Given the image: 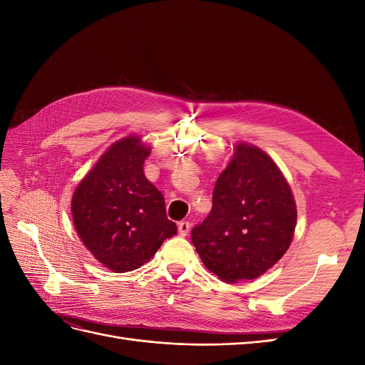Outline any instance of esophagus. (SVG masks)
<instances>
[{
    "instance_id": "obj_1",
    "label": "esophagus",
    "mask_w": 365,
    "mask_h": 365,
    "mask_svg": "<svg viewBox=\"0 0 365 365\" xmlns=\"http://www.w3.org/2000/svg\"><path fill=\"white\" fill-rule=\"evenodd\" d=\"M178 231L181 236H187V233L190 231V222L189 220H181V222L178 224Z\"/></svg>"
}]
</instances>
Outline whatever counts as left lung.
<instances>
[{"label": "left lung", "instance_id": "8db88e82", "mask_svg": "<svg viewBox=\"0 0 365 365\" xmlns=\"http://www.w3.org/2000/svg\"><path fill=\"white\" fill-rule=\"evenodd\" d=\"M297 207L283 173L259 148L237 143L219 175L213 207L192 242L208 271L227 283L257 279L289 248Z\"/></svg>", "mask_w": 365, "mask_h": 365}]
</instances>
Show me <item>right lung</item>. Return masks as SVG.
<instances>
[{
	"label": "right lung",
	"mask_w": 365,
	"mask_h": 365,
	"mask_svg": "<svg viewBox=\"0 0 365 365\" xmlns=\"http://www.w3.org/2000/svg\"><path fill=\"white\" fill-rule=\"evenodd\" d=\"M150 148L140 137L115 141L76 187L71 213L83 245L114 272L140 268L176 235L161 192L143 172Z\"/></svg>",
	"instance_id": "obj_1"
}]
</instances>
